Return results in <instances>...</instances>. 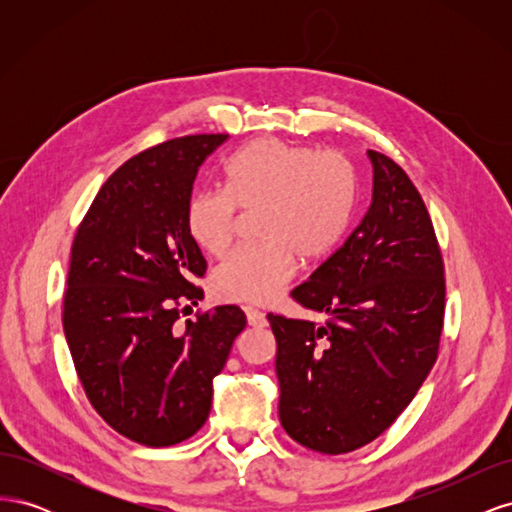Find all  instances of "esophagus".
<instances>
[{"label": "esophagus", "instance_id": "obj_1", "mask_svg": "<svg viewBox=\"0 0 512 512\" xmlns=\"http://www.w3.org/2000/svg\"><path fill=\"white\" fill-rule=\"evenodd\" d=\"M245 314H247V322H250L252 327H265V324H267V318H265V314L260 312V309L247 307Z\"/></svg>", "mask_w": 512, "mask_h": 512}]
</instances>
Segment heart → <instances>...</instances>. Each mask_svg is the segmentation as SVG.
I'll return each mask as SVG.
<instances>
[{
  "label": "heart",
  "mask_w": 512,
  "mask_h": 512,
  "mask_svg": "<svg viewBox=\"0 0 512 512\" xmlns=\"http://www.w3.org/2000/svg\"><path fill=\"white\" fill-rule=\"evenodd\" d=\"M352 203L354 170L342 153L262 138L228 162L226 188L190 196L188 228L205 252L222 256L235 239L239 209L262 205L258 230L267 241L224 260L213 288L224 301L269 305L297 273V254L320 258L342 239Z\"/></svg>",
  "instance_id": "b5f03b06"
}]
</instances>
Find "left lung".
<instances>
[{"mask_svg": "<svg viewBox=\"0 0 512 512\" xmlns=\"http://www.w3.org/2000/svg\"><path fill=\"white\" fill-rule=\"evenodd\" d=\"M371 205L339 250L294 288L327 322L267 314L277 342L280 421L324 455L376 440L406 410L438 359L444 262L406 170L369 149Z\"/></svg>", "mask_w": 512, "mask_h": 512, "instance_id": "left-lung-1", "label": "left lung"}]
</instances>
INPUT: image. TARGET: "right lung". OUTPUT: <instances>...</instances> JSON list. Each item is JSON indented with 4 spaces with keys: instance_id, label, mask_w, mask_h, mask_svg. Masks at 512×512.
I'll list each match as a JSON object with an SVG mask.
<instances>
[{
    "instance_id": "1",
    "label": "right lung",
    "mask_w": 512,
    "mask_h": 512,
    "mask_svg": "<svg viewBox=\"0 0 512 512\" xmlns=\"http://www.w3.org/2000/svg\"><path fill=\"white\" fill-rule=\"evenodd\" d=\"M228 134H192L123 162L76 230L64 333L89 404L121 436L173 446L205 425L213 378L245 329L237 305L198 312L207 271L188 228L198 168Z\"/></svg>"
}]
</instances>
